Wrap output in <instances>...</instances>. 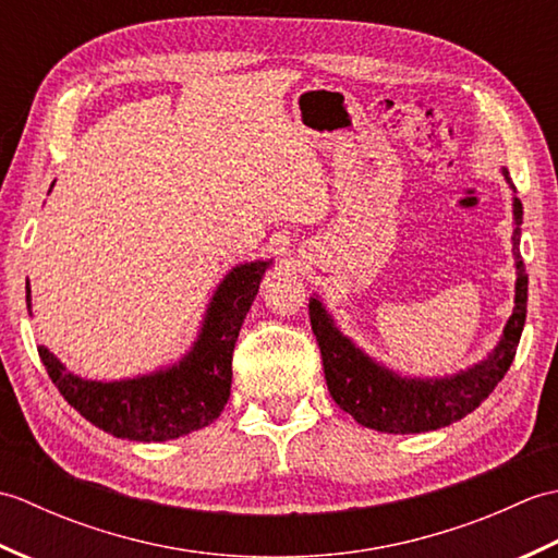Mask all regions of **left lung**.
Listing matches in <instances>:
<instances>
[{"mask_svg": "<svg viewBox=\"0 0 558 558\" xmlns=\"http://www.w3.org/2000/svg\"><path fill=\"white\" fill-rule=\"evenodd\" d=\"M504 177L511 182L508 170H504ZM513 254L518 268L513 316L508 318L504 338L489 357L458 376L436 378V381H429V378L417 381V378H400L390 374L388 369L374 364L340 333L322 302H310L312 330L318 348H322L324 374L330 396L362 426L388 434H420L441 429V426L458 422L480 408L482 400L489 398L506 372L511 369L527 314V272L523 256L518 252L523 206H520L518 198L513 201Z\"/></svg>", "mask_w": 558, "mask_h": 558, "instance_id": "8db88e82", "label": "left lung"}]
</instances>
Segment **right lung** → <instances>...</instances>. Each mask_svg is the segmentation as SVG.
<instances>
[{
    "label": "right lung",
    "mask_w": 558,
    "mask_h": 558,
    "mask_svg": "<svg viewBox=\"0 0 558 558\" xmlns=\"http://www.w3.org/2000/svg\"><path fill=\"white\" fill-rule=\"evenodd\" d=\"M266 268V260L236 266L220 282L201 338L180 366L132 381L96 384L71 376L54 354L40 345L38 354L47 376L71 408L117 438L168 441L208 426L230 398L234 342ZM26 302L31 306L28 288Z\"/></svg>",
    "instance_id": "obj_1"
}]
</instances>
